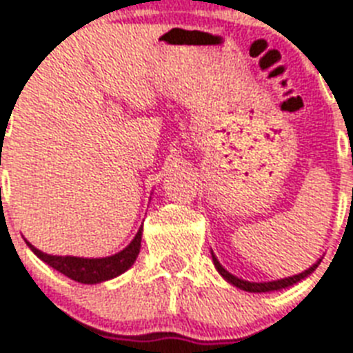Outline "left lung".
Segmentation results:
<instances>
[{
  "label": "left lung",
  "mask_w": 353,
  "mask_h": 353,
  "mask_svg": "<svg viewBox=\"0 0 353 353\" xmlns=\"http://www.w3.org/2000/svg\"><path fill=\"white\" fill-rule=\"evenodd\" d=\"M212 254V262H214V268L218 269V273L223 276V279L229 282V284L236 285V288H240L243 291H249V293H269V291H280V290H285V288H290V285H295L296 282H301V280L307 279L310 274L317 269V265L321 263V260L313 263L312 268H307L306 271H302L299 274H293V276H285V279H279V280H271V282H249V280H243V279H238L234 276L232 273H229L223 265L220 263V260L214 256V252L210 251Z\"/></svg>",
  "instance_id": "1"
}]
</instances>
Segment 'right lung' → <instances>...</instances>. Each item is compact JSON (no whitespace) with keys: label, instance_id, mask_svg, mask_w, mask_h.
<instances>
[{"label":"right lung","instance_id":"1","mask_svg":"<svg viewBox=\"0 0 353 353\" xmlns=\"http://www.w3.org/2000/svg\"><path fill=\"white\" fill-rule=\"evenodd\" d=\"M141 240H143V225L139 227L137 234L122 251L115 252L112 256L104 258H80V256H57V254H47L36 249L30 241L27 245L36 256L43 260L47 265L57 269L62 274L69 276L74 282L80 284H101L106 280H112L124 271L132 268L133 262L137 260V254L141 251Z\"/></svg>","mask_w":353,"mask_h":353}]
</instances>
